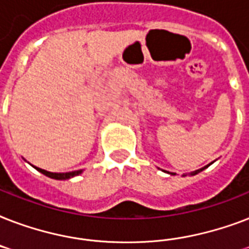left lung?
I'll list each match as a JSON object with an SVG mask.
<instances>
[{"label":"left lung","instance_id":"left-lung-1","mask_svg":"<svg viewBox=\"0 0 249 249\" xmlns=\"http://www.w3.org/2000/svg\"><path fill=\"white\" fill-rule=\"evenodd\" d=\"M203 169H204V168H203ZM203 169H200V170H203ZM200 170H196V172H194V173H191V174H196V173H199V172H200Z\"/></svg>","mask_w":249,"mask_h":249}]
</instances>
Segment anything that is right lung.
Masks as SVG:
<instances>
[{
  "mask_svg": "<svg viewBox=\"0 0 249 249\" xmlns=\"http://www.w3.org/2000/svg\"><path fill=\"white\" fill-rule=\"evenodd\" d=\"M36 168V166H35ZM38 172H41L45 176H48L50 178H54V179H67V178H71L73 176H77V174L81 173V170H77V172H70V173H52V172H48V170L41 169V168H36Z\"/></svg>",
  "mask_w": 249,
  "mask_h": 249,
  "instance_id": "right-lung-1",
  "label": "right lung"
}]
</instances>
